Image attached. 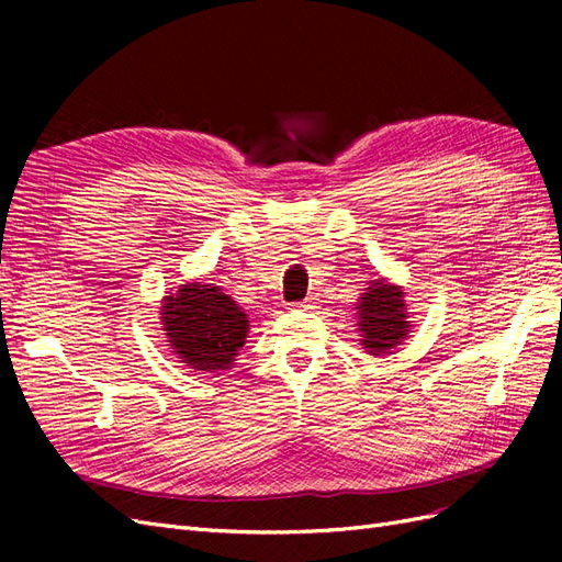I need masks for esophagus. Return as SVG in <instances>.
<instances>
[{
	"instance_id": "1",
	"label": "esophagus",
	"mask_w": 562,
	"mask_h": 562,
	"mask_svg": "<svg viewBox=\"0 0 562 562\" xmlns=\"http://www.w3.org/2000/svg\"><path fill=\"white\" fill-rule=\"evenodd\" d=\"M316 304H318L316 297H307L304 302L293 304V307H295V310H302V312H312V310H316Z\"/></svg>"
}]
</instances>
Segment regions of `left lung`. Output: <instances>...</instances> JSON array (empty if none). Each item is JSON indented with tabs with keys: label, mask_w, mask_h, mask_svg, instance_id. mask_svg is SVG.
<instances>
[{
	"label": "left lung",
	"mask_w": 562,
	"mask_h": 562,
	"mask_svg": "<svg viewBox=\"0 0 562 562\" xmlns=\"http://www.w3.org/2000/svg\"><path fill=\"white\" fill-rule=\"evenodd\" d=\"M359 333L361 345L368 353H389L403 345L411 333L413 321L407 318L405 293L401 285L389 283L386 279L370 281V288L359 300Z\"/></svg>",
	"instance_id": "obj_1"
}]
</instances>
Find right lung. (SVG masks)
<instances>
[{
    "instance_id": "obj_1",
    "label": "right lung",
    "mask_w": 562,
    "mask_h": 562,
    "mask_svg": "<svg viewBox=\"0 0 562 562\" xmlns=\"http://www.w3.org/2000/svg\"><path fill=\"white\" fill-rule=\"evenodd\" d=\"M161 321L173 353L201 372L229 370L246 345L248 316L215 283H184L166 295Z\"/></svg>"
}]
</instances>
